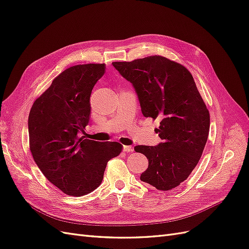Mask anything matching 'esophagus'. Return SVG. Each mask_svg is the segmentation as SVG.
Instances as JSON below:
<instances>
[{
	"instance_id": "obj_1",
	"label": "esophagus",
	"mask_w": 249,
	"mask_h": 249,
	"mask_svg": "<svg viewBox=\"0 0 249 249\" xmlns=\"http://www.w3.org/2000/svg\"><path fill=\"white\" fill-rule=\"evenodd\" d=\"M124 152L132 153V152H134V148H133V146H130V145H124Z\"/></svg>"
}]
</instances>
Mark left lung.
I'll list each match as a JSON object with an SVG mask.
<instances>
[{"instance_id":"obj_1","label":"left lung","mask_w":249,"mask_h":249,"mask_svg":"<svg viewBox=\"0 0 249 249\" xmlns=\"http://www.w3.org/2000/svg\"><path fill=\"white\" fill-rule=\"evenodd\" d=\"M112 64L133 84L142 114L160 120L155 131L162 142L157 146H135L148 159L140 179L158 190H171L197 165L210 130V113L192 74L162 56Z\"/></svg>"}]
</instances>
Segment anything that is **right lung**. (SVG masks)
<instances>
[{"label": "right lung", "mask_w": 249, "mask_h": 249, "mask_svg": "<svg viewBox=\"0 0 249 249\" xmlns=\"http://www.w3.org/2000/svg\"><path fill=\"white\" fill-rule=\"evenodd\" d=\"M105 64L65 70L35 100L30 110L29 143L33 159L50 182L71 196H83L102 183L107 163L122 153L118 142L80 136L88 124L90 94Z\"/></svg>", "instance_id": "right-lung-1"}]
</instances>
